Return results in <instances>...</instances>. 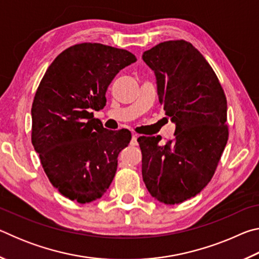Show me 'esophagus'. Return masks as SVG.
Instances as JSON below:
<instances>
[{"mask_svg":"<svg viewBox=\"0 0 259 259\" xmlns=\"http://www.w3.org/2000/svg\"><path fill=\"white\" fill-rule=\"evenodd\" d=\"M137 138H138V135L133 134V139H131V145L133 146H137L138 145V142H137Z\"/></svg>","mask_w":259,"mask_h":259,"instance_id":"esophagus-1","label":"esophagus"}]
</instances>
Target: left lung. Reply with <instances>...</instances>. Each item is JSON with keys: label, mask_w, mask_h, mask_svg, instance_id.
Here are the masks:
<instances>
[{"label": "left lung", "mask_w": 259, "mask_h": 259, "mask_svg": "<svg viewBox=\"0 0 259 259\" xmlns=\"http://www.w3.org/2000/svg\"><path fill=\"white\" fill-rule=\"evenodd\" d=\"M159 102L176 123L175 138L142 136V174L153 198L178 204L211 181L229 139L227 102L212 67L190 42L165 41L144 52Z\"/></svg>", "instance_id": "left-lung-1"}]
</instances>
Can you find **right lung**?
Wrapping results in <instances>:
<instances>
[{
    "mask_svg": "<svg viewBox=\"0 0 259 259\" xmlns=\"http://www.w3.org/2000/svg\"><path fill=\"white\" fill-rule=\"evenodd\" d=\"M137 60L100 43L67 48L48 67L32 105V144L52 186L78 203L102 198L117 168L129 130H106L93 109L106 105L107 88Z\"/></svg>",
    "mask_w": 259,
    "mask_h": 259,
    "instance_id": "add662e5",
    "label": "right lung"
}]
</instances>
